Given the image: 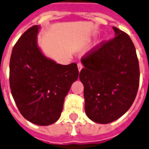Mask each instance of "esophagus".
<instances>
[{
    "label": "esophagus",
    "instance_id": "esophagus-1",
    "mask_svg": "<svg viewBox=\"0 0 149 149\" xmlns=\"http://www.w3.org/2000/svg\"><path fill=\"white\" fill-rule=\"evenodd\" d=\"M77 66H78V69H79V71H80V70L82 69V68H83V64L81 63V62H78Z\"/></svg>",
    "mask_w": 149,
    "mask_h": 149
}]
</instances>
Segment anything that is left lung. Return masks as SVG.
<instances>
[{
    "mask_svg": "<svg viewBox=\"0 0 149 149\" xmlns=\"http://www.w3.org/2000/svg\"><path fill=\"white\" fill-rule=\"evenodd\" d=\"M115 37L102 41L81 58L85 112L97 123L107 124L122 116L136 98L140 69L130 37L113 27Z\"/></svg>",
    "mask_w": 149,
    "mask_h": 149,
    "instance_id": "1",
    "label": "left lung"
}]
</instances>
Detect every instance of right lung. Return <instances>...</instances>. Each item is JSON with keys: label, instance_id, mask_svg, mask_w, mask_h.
<instances>
[{"label": "right lung", "instance_id": "obj_1", "mask_svg": "<svg viewBox=\"0 0 149 149\" xmlns=\"http://www.w3.org/2000/svg\"><path fill=\"white\" fill-rule=\"evenodd\" d=\"M39 27L34 25L13 47L9 65L11 92L19 111L38 125L53 124L60 118L65 97L77 80V64H57L37 46Z\"/></svg>", "mask_w": 149, "mask_h": 149}]
</instances>
